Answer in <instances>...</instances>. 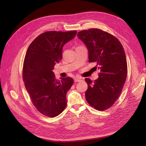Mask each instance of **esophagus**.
<instances>
[{"mask_svg": "<svg viewBox=\"0 0 146 146\" xmlns=\"http://www.w3.org/2000/svg\"><path fill=\"white\" fill-rule=\"evenodd\" d=\"M83 80V79L81 78V77H74V82H82Z\"/></svg>", "mask_w": 146, "mask_h": 146, "instance_id": "esophagus-1", "label": "esophagus"}]
</instances>
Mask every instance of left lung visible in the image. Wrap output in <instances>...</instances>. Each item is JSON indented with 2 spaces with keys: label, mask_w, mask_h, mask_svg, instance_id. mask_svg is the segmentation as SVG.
I'll list each match as a JSON object with an SVG mask.
<instances>
[{
  "label": "left lung",
  "mask_w": 146,
  "mask_h": 146,
  "mask_svg": "<svg viewBox=\"0 0 146 146\" xmlns=\"http://www.w3.org/2000/svg\"><path fill=\"white\" fill-rule=\"evenodd\" d=\"M77 37L88 49L89 62H96V67L100 70L94 82L85 79L88 84L86 100L95 109L104 111L119 98L127 77L123 47L115 37L99 29L80 31Z\"/></svg>",
  "instance_id": "1"
}]
</instances>
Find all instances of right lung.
<instances>
[{
  "label": "right lung",
  "instance_id": "right-lung-1",
  "mask_svg": "<svg viewBox=\"0 0 146 146\" xmlns=\"http://www.w3.org/2000/svg\"><path fill=\"white\" fill-rule=\"evenodd\" d=\"M76 33V31L44 32L27 50L23 67L25 86L36 109L47 117H56L66 107V93L73 79L67 77L56 80L52 70L62 60L63 46Z\"/></svg>",
  "mask_w": 146,
  "mask_h": 146
}]
</instances>
